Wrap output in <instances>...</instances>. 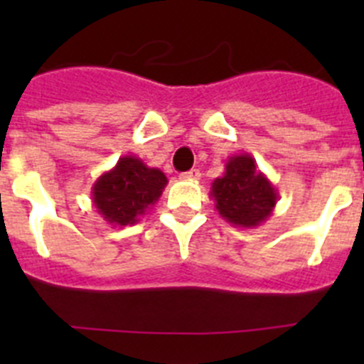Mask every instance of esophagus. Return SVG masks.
<instances>
[{"mask_svg": "<svg viewBox=\"0 0 364 364\" xmlns=\"http://www.w3.org/2000/svg\"><path fill=\"white\" fill-rule=\"evenodd\" d=\"M180 178L182 180H191V182H197L198 178H200V171L198 169H191V171H186L180 175Z\"/></svg>", "mask_w": 364, "mask_h": 364, "instance_id": "34e87169", "label": "esophagus"}]
</instances>
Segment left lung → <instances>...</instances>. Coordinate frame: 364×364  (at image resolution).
<instances>
[{
	"instance_id": "1",
	"label": "left lung",
	"mask_w": 364,
	"mask_h": 364,
	"mask_svg": "<svg viewBox=\"0 0 364 364\" xmlns=\"http://www.w3.org/2000/svg\"><path fill=\"white\" fill-rule=\"evenodd\" d=\"M210 197L224 220L250 230L272 217L279 193L252 154L239 153L228 159L224 175L213 180Z\"/></svg>"
}]
</instances>
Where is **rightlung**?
Returning <instances> with one entry per match:
<instances>
[{
  "label": "right lung",
  "mask_w": 364,
  "mask_h": 364,
  "mask_svg": "<svg viewBox=\"0 0 364 364\" xmlns=\"http://www.w3.org/2000/svg\"><path fill=\"white\" fill-rule=\"evenodd\" d=\"M167 176L127 154L92 184V204L111 226H133L162 197Z\"/></svg>",
  "instance_id": "add662e5"
}]
</instances>
